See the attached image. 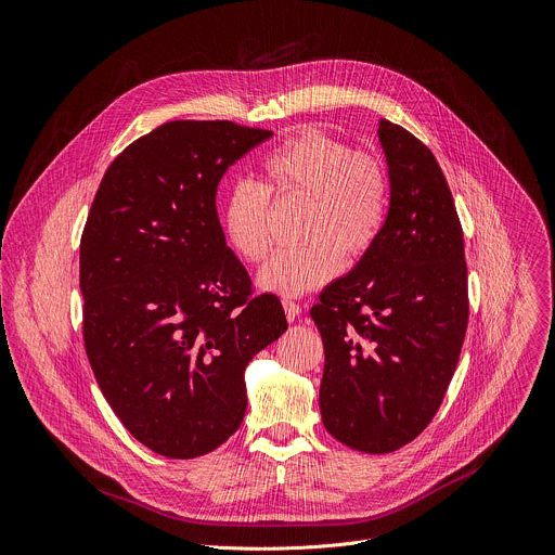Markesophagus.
I'll return each instance as SVG.
<instances>
[{
	"mask_svg": "<svg viewBox=\"0 0 555 555\" xmlns=\"http://www.w3.org/2000/svg\"><path fill=\"white\" fill-rule=\"evenodd\" d=\"M282 306H284V312H286V319H288V321L297 319V317H299V312H301V306H299L297 301L284 299V301H282Z\"/></svg>",
	"mask_w": 555,
	"mask_h": 555,
	"instance_id": "1",
	"label": "esophagus"
}]
</instances>
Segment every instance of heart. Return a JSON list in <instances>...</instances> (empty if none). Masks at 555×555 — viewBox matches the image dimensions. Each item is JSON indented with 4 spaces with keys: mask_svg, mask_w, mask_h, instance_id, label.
I'll list each match as a JSON object with an SVG mask.
<instances>
[{
    "mask_svg": "<svg viewBox=\"0 0 555 555\" xmlns=\"http://www.w3.org/2000/svg\"><path fill=\"white\" fill-rule=\"evenodd\" d=\"M262 185L241 181L220 207V228L232 251L262 262L271 247V207L304 203L297 247L275 254L258 273L264 291L297 297L325 286L341 258L365 256L383 234L391 181L385 162L354 153L350 144L321 129H304L264 155Z\"/></svg>",
    "mask_w": 555,
    "mask_h": 555,
    "instance_id": "1",
    "label": "heart"
}]
</instances>
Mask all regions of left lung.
I'll list each match as a JSON object with an SVG mask.
<instances>
[{
	"instance_id": "1",
	"label": "left lung",
	"mask_w": 555,
	"mask_h": 555,
	"mask_svg": "<svg viewBox=\"0 0 555 555\" xmlns=\"http://www.w3.org/2000/svg\"><path fill=\"white\" fill-rule=\"evenodd\" d=\"M391 198L376 245L319 295L321 420L372 455L413 441L437 413L468 327V267L451 188L435 155L380 120Z\"/></svg>"
}]
</instances>
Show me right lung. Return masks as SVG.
<instances>
[{
	"label": "right lung",
	"instance_id": "1",
	"mask_svg": "<svg viewBox=\"0 0 555 555\" xmlns=\"http://www.w3.org/2000/svg\"><path fill=\"white\" fill-rule=\"evenodd\" d=\"M273 131L175 120L106 168L80 238L82 339L108 406L157 455L211 453L243 424L245 367L288 327L218 223L216 190Z\"/></svg>",
	"mask_w": 555,
	"mask_h": 555
}]
</instances>
